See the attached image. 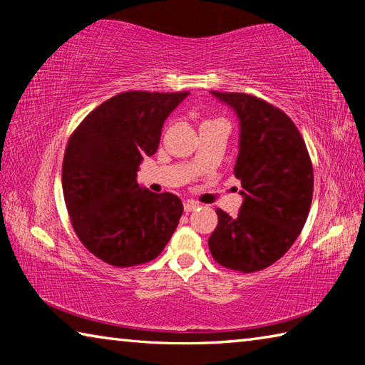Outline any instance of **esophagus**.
I'll use <instances>...</instances> for the list:
<instances>
[{
    "label": "esophagus",
    "mask_w": 365,
    "mask_h": 365,
    "mask_svg": "<svg viewBox=\"0 0 365 365\" xmlns=\"http://www.w3.org/2000/svg\"><path fill=\"white\" fill-rule=\"evenodd\" d=\"M196 207H200V205H197L196 201H187L183 205V209H185V212H191V211H195Z\"/></svg>",
    "instance_id": "esophagus-1"
}]
</instances>
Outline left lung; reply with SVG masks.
Listing matches in <instances>:
<instances>
[{
  "instance_id": "left-lung-1",
  "label": "left lung",
  "mask_w": 365,
  "mask_h": 365,
  "mask_svg": "<svg viewBox=\"0 0 365 365\" xmlns=\"http://www.w3.org/2000/svg\"><path fill=\"white\" fill-rule=\"evenodd\" d=\"M240 119V153L235 177L242 180L243 205L237 217L222 209L209 237V251L227 269L251 274L285 255L306 224L314 172L298 127L261 98L212 91Z\"/></svg>"
}]
</instances>
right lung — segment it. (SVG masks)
Returning a JSON list of instances; mask_svg holds the SVG:
<instances>
[{
    "mask_svg": "<svg viewBox=\"0 0 365 365\" xmlns=\"http://www.w3.org/2000/svg\"><path fill=\"white\" fill-rule=\"evenodd\" d=\"M188 91H125L100 104L67 141L63 193L73 232L115 267L153 261L182 217L180 197L137 183L141 159L158 151L160 128Z\"/></svg>",
    "mask_w": 365,
    "mask_h": 365,
    "instance_id": "add662e5",
    "label": "right lung"
}]
</instances>
